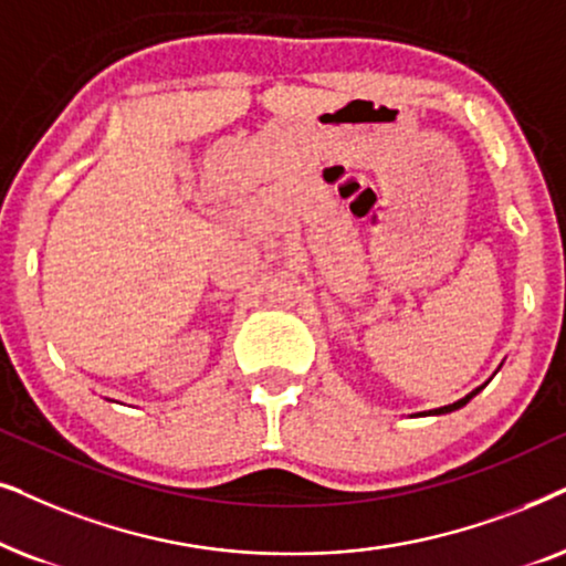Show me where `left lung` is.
I'll return each instance as SVG.
<instances>
[{
    "instance_id": "1",
    "label": "left lung",
    "mask_w": 566,
    "mask_h": 566,
    "mask_svg": "<svg viewBox=\"0 0 566 566\" xmlns=\"http://www.w3.org/2000/svg\"><path fill=\"white\" fill-rule=\"evenodd\" d=\"M479 390H481V388H476V390H473V394H469V396H465V398H461V401H455V403H450V406H442V409H434V411H429V413H450V411L461 409V406H465V403H469V401H471V398L479 394Z\"/></svg>"
}]
</instances>
